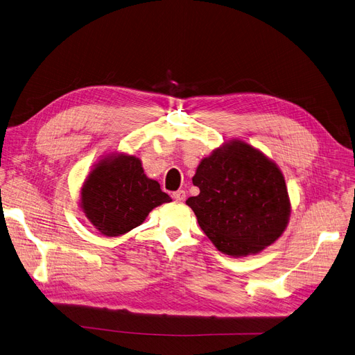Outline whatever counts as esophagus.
<instances>
[{
    "label": "esophagus",
    "instance_id": "esophagus-1",
    "mask_svg": "<svg viewBox=\"0 0 355 355\" xmlns=\"http://www.w3.org/2000/svg\"><path fill=\"white\" fill-rule=\"evenodd\" d=\"M172 196L178 202H183L184 199H187V192H184V191H176V192H173Z\"/></svg>",
    "mask_w": 355,
    "mask_h": 355
}]
</instances>
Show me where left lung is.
Here are the masks:
<instances>
[{
    "label": "left lung",
    "instance_id": "1",
    "mask_svg": "<svg viewBox=\"0 0 355 355\" xmlns=\"http://www.w3.org/2000/svg\"><path fill=\"white\" fill-rule=\"evenodd\" d=\"M192 182L200 192L187 205L227 256L259 254L289 224L292 207L282 171L243 140L232 139L212 150L198 164Z\"/></svg>",
    "mask_w": 355,
    "mask_h": 355
}]
</instances>
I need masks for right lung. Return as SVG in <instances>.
<instances>
[{
    "instance_id": "add662e5",
    "label": "right lung",
    "mask_w": 355,
    "mask_h": 355,
    "mask_svg": "<svg viewBox=\"0 0 355 355\" xmlns=\"http://www.w3.org/2000/svg\"><path fill=\"white\" fill-rule=\"evenodd\" d=\"M171 200L157 180L146 176L139 157L112 151L101 157L83 180L79 208L101 235L120 237Z\"/></svg>"
}]
</instances>
